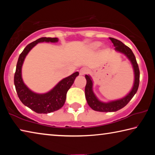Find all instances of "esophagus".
Wrapping results in <instances>:
<instances>
[{
	"label": "esophagus",
	"instance_id": "1",
	"mask_svg": "<svg viewBox=\"0 0 155 155\" xmlns=\"http://www.w3.org/2000/svg\"><path fill=\"white\" fill-rule=\"evenodd\" d=\"M88 72H89V70H88L87 68H81V69L80 70L79 74H80V75H85L86 74H87Z\"/></svg>",
	"mask_w": 155,
	"mask_h": 155
}]
</instances>
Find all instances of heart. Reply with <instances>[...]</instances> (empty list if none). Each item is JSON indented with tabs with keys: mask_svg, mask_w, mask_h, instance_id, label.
<instances>
[{
	"mask_svg": "<svg viewBox=\"0 0 155 155\" xmlns=\"http://www.w3.org/2000/svg\"><path fill=\"white\" fill-rule=\"evenodd\" d=\"M100 45H101V43H100V42H95V43H94L92 44V48H97L98 47L100 46Z\"/></svg>",
	"mask_w": 155,
	"mask_h": 155,
	"instance_id": "1",
	"label": "heart"
}]
</instances>
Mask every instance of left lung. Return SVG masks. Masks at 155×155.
Instances as JSON below:
<instances>
[{"label": "left lung", "instance_id": "8db88e82", "mask_svg": "<svg viewBox=\"0 0 155 155\" xmlns=\"http://www.w3.org/2000/svg\"><path fill=\"white\" fill-rule=\"evenodd\" d=\"M109 39L114 44L115 51L125 54L127 58L130 60L131 64L133 65V71H134L135 80L132 90L124 98L116 100V101H110L108 103H103V102L99 101L94 94L92 88V79H91L90 76L86 74L85 78L87 80V83H86L85 88V94L87 104L94 111L100 112H114L123 108L127 105L128 102L132 99L137 92L139 87V84H140V70H139L138 64L133 51H131L129 47L124 45L121 41L112 38H109Z\"/></svg>", "mask_w": 155, "mask_h": 155}]
</instances>
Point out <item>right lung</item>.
<instances>
[{
    "label": "right lung",
    "instance_id": "obj_1",
    "mask_svg": "<svg viewBox=\"0 0 155 155\" xmlns=\"http://www.w3.org/2000/svg\"><path fill=\"white\" fill-rule=\"evenodd\" d=\"M59 41L57 38H41L25 47L20 54L14 74V85L20 101L38 114H48L57 111L64 106L66 94L72 85L76 77L79 73L76 72L69 77L62 79L51 91L45 94H37L31 91L23 82L22 66L26 56L37 44L40 42L55 43Z\"/></svg>",
    "mask_w": 155,
    "mask_h": 155
}]
</instances>
